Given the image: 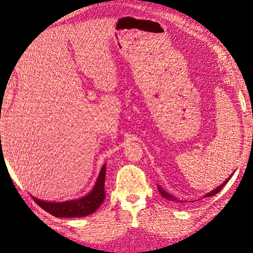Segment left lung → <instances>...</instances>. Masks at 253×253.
Returning <instances> with one entry per match:
<instances>
[{
    "instance_id": "obj_1",
    "label": "left lung",
    "mask_w": 253,
    "mask_h": 253,
    "mask_svg": "<svg viewBox=\"0 0 253 253\" xmlns=\"http://www.w3.org/2000/svg\"><path fill=\"white\" fill-rule=\"evenodd\" d=\"M232 175H233V174H232ZM232 175H230V176L228 177V178L224 181V184H222L221 186H218V187L216 188V189H214L213 191L207 193V195L204 196V197H211V196H214V195H216V193H218L219 191H221V190L223 189V187H224V186H225V184H226V182L228 181V179L230 178V177H232ZM159 191H160L161 195H162V197H164L165 199H168V200H169V201H176V200H177V199H176L174 196H171V195H169V193H168L166 191H164L161 187H159Z\"/></svg>"
}]
</instances>
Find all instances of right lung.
Wrapping results in <instances>:
<instances>
[{
	"label": "right lung",
	"mask_w": 253,
	"mask_h": 253,
	"mask_svg": "<svg viewBox=\"0 0 253 253\" xmlns=\"http://www.w3.org/2000/svg\"><path fill=\"white\" fill-rule=\"evenodd\" d=\"M105 165L102 168L100 175L98 177L93 189L89 195L84 198L77 199V200L66 201V202H49L39 200V199H32L41 209H43L47 213L52 214L56 217H83L89 214L95 212L101 203L104 201L105 191H104V180H105Z\"/></svg>",
	"instance_id": "add662e5"
}]
</instances>
